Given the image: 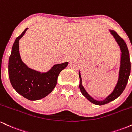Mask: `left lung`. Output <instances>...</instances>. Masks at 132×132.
I'll use <instances>...</instances> for the list:
<instances>
[{
  "instance_id": "1",
  "label": "left lung",
  "mask_w": 132,
  "mask_h": 132,
  "mask_svg": "<svg viewBox=\"0 0 132 132\" xmlns=\"http://www.w3.org/2000/svg\"><path fill=\"white\" fill-rule=\"evenodd\" d=\"M109 31L113 36L117 44L119 46L120 52H121L120 53V67L119 71L118 80H117V84L115 87H114L113 91L104 99L101 100H97L94 99L88 94V92L84 88L83 85H82V80L81 74H80V71H79V78H80L79 88H80L82 94L93 104L99 106L107 104V103L111 102V101H113L116 99L117 98H118L124 90L128 82L130 74L131 63L130 60L129 52H128V49L126 43L114 30L109 29Z\"/></svg>"
}]
</instances>
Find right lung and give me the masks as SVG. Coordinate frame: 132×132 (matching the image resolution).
Instances as JSON below:
<instances>
[{"label": "right lung", "mask_w": 132, "mask_h": 132, "mask_svg": "<svg viewBox=\"0 0 132 132\" xmlns=\"http://www.w3.org/2000/svg\"><path fill=\"white\" fill-rule=\"evenodd\" d=\"M27 28L16 39L9 60V76L13 88L29 100L45 98L56 87L60 72L68 66V62L53 65L47 72H41L28 67L21 58L19 40L28 30Z\"/></svg>", "instance_id": "1"}]
</instances>
